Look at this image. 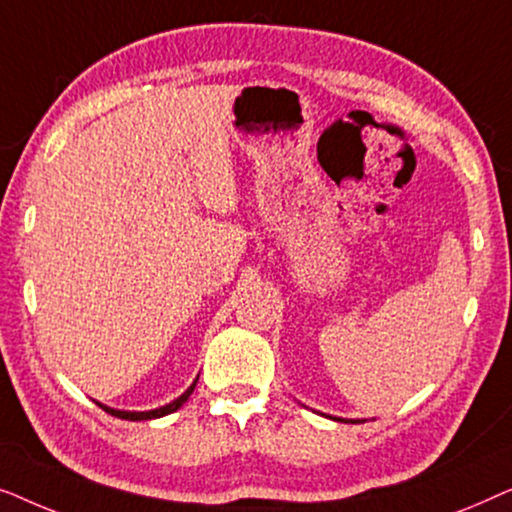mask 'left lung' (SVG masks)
<instances>
[{
  "label": "left lung",
  "mask_w": 512,
  "mask_h": 512,
  "mask_svg": "<svg viewBox=\"0 0 512 512\" xmlns=\"http://www.w3.org/2000/svg\"><path fill=\"white\" fill-rule=\"evenodd\" d=\"M338 422H352V424H354V422H361V419H340V417H338Z\"/></svg>",
  "instance_id": "left-lung-1"
}]
</instances>
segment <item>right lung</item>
<instances>
[{
	"mask_svg": "<svg viewBox=\"0 0 512 512\" xmlns=\"http://www.w3.org/2000/svg\"><path fill=\"white\" fill-rule=\"evenodd\" d=\"M195 382H198V380H195ZM195 382L191 384V387H188V389L184 391V394H181V396L177 398V401L167 403V405H163V408H156V410H146V412H128V410H114V408H107V405H102V403H97V405H100V408H102L104 412H109V415L121 417V419H130V422H144V419H158V417L170 415V412H174V410H179L181 405H184V403L188 401V396L193 394Z\"/></svg>",
	"mask_w": 512,
	"mask_h": 512,
	"instance_id": "1",
	"label": "right lung"
}]
</instances>
